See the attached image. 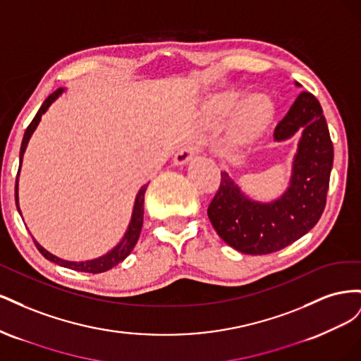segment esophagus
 <instances>
[{
    "label": "esophagus",
    "instance_id": "obj_1",
    "mask_svg": "<svg viewBox=\"0 0 361 361\" xmlns=\"http://www.w3.org/2000/svg\"><path fill=\"white\" fill-rule=\"evenodd\" d=\"M200 152V146L195 145V143H187L183 145L178 152L176 155H174L173 161L176 166H183V164L190 162L195 155H197Z\"/></svg>",
    "mask_w": 361,
    "mask_h": 361
}]
</instances>
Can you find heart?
I'll use <instances>...</instances> for the list:
<instances>
[{
  "mask_svg": "<svg viewBox=\"0 0 361 361\" xmlns=\"http://www.w3.org/2000/svg\"><path fill=\"white\" fill-rule=\"evenodd\" d=\"M236 101V94H227L221 97L220 108H228ZM274 114L272 102L264 94L248 96L241 102L238 111V122L245 134H256L264 129Z\"/></svg>",
  "mask_w": 361,
  "mask_h": 361,
  "instance_id": "b5f03b06",
  "label": "heart"
}]
</instances>
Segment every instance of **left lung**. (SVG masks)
<instances>
[{
  "instance_id": "1",
  "label": "left lung",
  "mask_w": 361,
  "mask_h": 361,
  "mask_svg": "<svg viewBox=\"0 0 361 361\" xmlns=\"http://www.w3.org/2000/svg\"><path fill=\"white\" fill-rule=\"evenodd\" d=\"M295 85H300L295 82ZM300 133L288 190L269 203L255 202L221 171L207 216L226 244L245 255H269L304 236L319 221L333 169L330 130L316 97L302 92L274 129V140Z\"/></svg>"
}]
</instances>
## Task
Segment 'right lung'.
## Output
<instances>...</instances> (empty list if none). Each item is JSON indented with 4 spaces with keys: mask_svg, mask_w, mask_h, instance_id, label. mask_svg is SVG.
<instances>
[{
    "mask_svg": "<svg viewBox=\"0 0 361 361\" xmlns=\"http://www.w3.org/2000/svg\"><path fill=\"white\" fill-rule=\"evenodd\" d=\"M64 92V89H57L56 92H54L52 94H49L45 102L42 104V106L39 108L37 114L35 116V118L31 120V123L28 125L25 134H24V138H23V145H20V152H19V170H18V176H19V171H20V164H23V157H24V152L27 149V145L28 141L32 135V133H35L42 116L47 113L48 108L51 106V104L59 99V96H61V93ZM147 190V183L143 185V187L140 188L137 197H135V203H134V211H133V216H130V223H129V227L128 231L125 233V236L122 238V241H120L111 251H108L106 255L97 257V259H93V260H85V262H69V260H63L57 256L51 255L49 251H47L45 248H43L35 238H32V241H35L37 250L40 251V253L43 255V257H47L48 260L54 262V264H57L60 267H64V268H69V269H75V271H81V272H92V274H99V272H105L108 269L114 268L116 265H118L120 262L125 260L130 251L134 250L137 241H138V236H140V232H141V227H143V215H145V192ZM15 200H16V207L19 211V197H18V179H16V185H15ZM20 212V211H19Z\"/></svg>",
    "mask_w": 361,
    "mask_h": 361,
    "instance_id": "obj_1",
    "label": "right lung"
}]
</instances>
